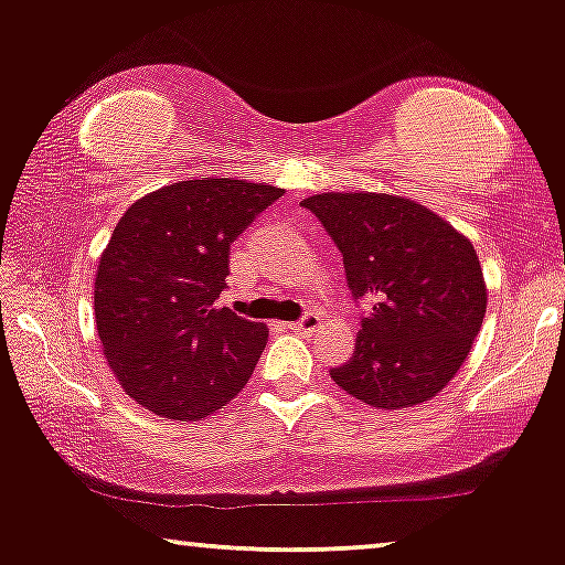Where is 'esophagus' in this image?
Here are the masks:
<instances>
[{"mask_svg": "<svg viewBox=\"0 0 565 565\" xmlns=\"http://www.w3.org/2000/svg\"><path fill=\"white\" fill-rule=\"evenodd\" d=\"M289 329L291 331H297V334H312V331H318L321 329V318L316 316V312H308V316H302L300 321H295V323H289Z\"/></svg>", "mask_w": 565, "mask_h": 565, "instance_id": "esophagus-1", "label": "esophagus"}]
</instances>
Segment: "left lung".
<instances>
[{
  "label": "left lung",
  "instance_id": "obj_1",
  "mask_svg": "<svg viewBox=\"0 0 565 565\" xmlns=\"http://www.w3.org/2000/svg\"><path fill=\"white\" fill-rule=\"evenodd\" d=\"M342 253L360 318L355 352L331 379L360 403L403 411L437 397L471 352L487 312L473 244L418 202L376 192L302 200Z\"/></svg>",
  "mask_w": 565,
  "mask_h": 565
}]
</instances>
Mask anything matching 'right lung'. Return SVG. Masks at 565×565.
<instances>
[{"instance_id": "add662e5", "label": "right lung", "mask_w": 565, "mask_h": 565, "mask_svg": "<svg viewBox=\"0 0 565 565\" xmlns=\"http://www.w3.org/2000/svg\"><path fill=\"white\" fill-rule=\"evenodd\" d=\"M281 194L239 179L179 181L118 221L99 257L94 318L115 379L145 411L200 420L249 382L268 329L215 300L231 244Z\"/></svg>"}]
</instances>
